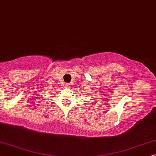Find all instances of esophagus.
Here are the masks:
<instances>
[{
	"instance_id": "esophagus-1",
	"label": "esophagus",
	"mask_w": 156,
	"mask_h": 156,
	"mask_svg": "<svg viewBox=\"0 0 156 156\" xmlns=\"http://www.w3.org/2000/svg\"><path fill=\"white\" fill-rule=\"evenodd\" d=\"M70 86V85L69 83H66L65 84V86L66 87V88H69Z\"/></svg>"
}]
</instances>
